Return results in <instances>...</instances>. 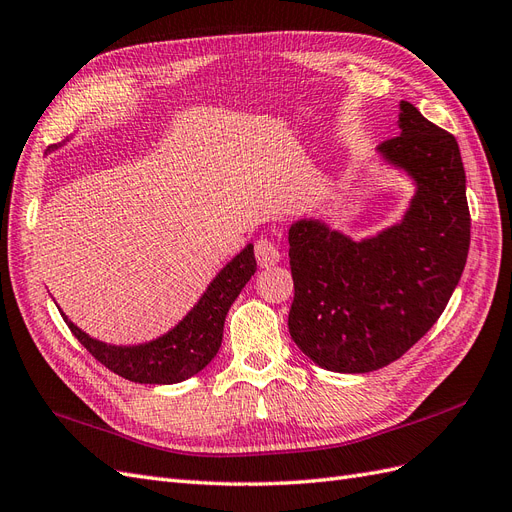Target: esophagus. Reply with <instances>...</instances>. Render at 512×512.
I'll return each instance as SVG.
<instances>
[{
  "label": "esophagus",
  "mask_w": 512,
  "mask_h": 512,
  "mask_svg": "<svg viewBox=\"0 0 512 512\" xmlns=\"http://www.w3.org/2000/svg\"><path fill=\"white\" fill-rule=\"evenodd\" d=\"M254 254H256V260H258V265L262 269H269V267H273V265H277V262H280V252H277V245L271 239H265V237L256 241Z\"/></svg>",
  "instance_id": "34e87169"
}]
</instances>
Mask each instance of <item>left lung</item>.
<instances>
[{
  "label": "left lung",
  "mask_w": 512,
  "mask_h": 512,
  "mask_svg": "<svg viewBox=\"0 0 512 512\" xmlns=\"http://www.w3.org/2000/svg\"><path fill=\"white\" fill-rule=\"evenodd\" d=\"M380 156L412 177L399 224L352 241L320 220L288 230L294 299L288 329L316 365L367 374L406 354L451 299L470 250L466 170L453 134L401 100Z\"/></svg>",
  "instance_id": "left-lung-1"
}]
</instances>
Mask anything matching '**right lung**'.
I'll return each mask as SVG.
<instances>
[{"label":"right lung","mask_w":512,"mask_h":512,"mask_svg":"<svg viewBox=\"0 0 512 512\" xmlns=\"http://www.w3.org/2000/svg\"><path fill=\"white\" fill-rule=\"evenodd\" d=\"M254 273L256 258L254 245L250 243L215 275L203 297L175 329L147 344H104L81 331L64 312L61 316L91 356H96V361L115 371L117 376L138 384H175L196 376L218 354L228 309Z\"/></svg>","instance_id":"1"}]
</instances>
